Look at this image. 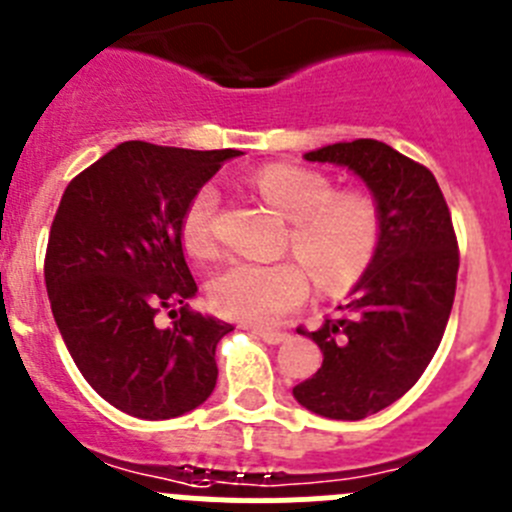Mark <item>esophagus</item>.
<instances>
[{
    "label": "esophagus",
    "instance_id": "34e87169",
    "mask_svg": "<svg viewBox=\"0 0 512 512\" xmlns=\"http://www.w3.org/2000/svg\"><path fill=\"white\" fill-rule=\"evenodd\" d=\"M255 334L260 336L265 344H283L285 339H288L285 331H273V329H255Z\"/></svg>",
    "mask_w": 512,
    "mask_h": 512
}]
</instances>
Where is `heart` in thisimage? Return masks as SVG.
Returning a JSON list of instances; mask_svg holds the SVG:
<instances>
[{
    "label": "heart",
    "mask_w": 512,
    "mask_h": 512,
    "mask_svg": "<svg viewBox=\"0 0 512 512\" xmlns=\"http://www.w3.org/2000/svg\"><path fill=\"white\" fill-rule=\"evenodd\" d=\"M262 199L290 222V245L324 288L342 290L367 273L380 247L382 216L375 199L359 191L334 193V183L298 165H267L252 176ZM219 188L193 193L181 222L188 252H214ZM311 280L298 260L232 262L209 285L211 303L229 319L275 326L308 296Z\"/></svg>",
    "instance_id": "1"
}]
</instances>
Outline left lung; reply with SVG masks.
<instances>
[{
	"mask_svg": "<svg viewBox=\"0 0 512 512\" xmlns=\"http://www.w3.org/2000/svg\"><path fill=\"white\" fill-rule=\"evenodd\" d=\"M303 158L352 170L382 216L377 255L339 306L344 316L306 334L324 352L319 372L293 388L316 416L359 421L403 398L439 349L457 290V237L434 173L385 142H334Z\"/></svg>",
	"mask_w": 512,
	"mask_h": 512,
	"instance_id": "8db88e82",
	"label": "left lung"
}]
</instances>
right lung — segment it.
Returning a JSON list of instances; mask_svg holds the SVG:
<instances>
[{"label":"right lung","mask_w":512,"mask_h":512,"mask_svg":"<svg viewBox=\"0 0 512 512\" xmlns=\"http://www.w3.org/2000/svg\"><path fill=\"white\" fill-rule=\"evenodd\" d=\"M239 150L122 142L68 183L50 227L45 288L53 319L91 388L119 411L165 421L216 385V344L232 324L188 301L181 222ZM168 312L170 327L157 324Z\"/></svg>","instance_id":"right-lung-1"}]
</instances>
